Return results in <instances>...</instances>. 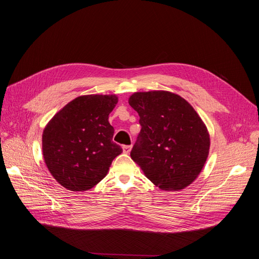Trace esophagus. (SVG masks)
<instances>
[{"label": "esophagus", "mask_w": 259, "mask_h": 259, "mask_svg": "<svg viewBox=\"0 0 259 259\" xmlns=\"http://www.w3.org/2000/svg\"><path fill=\"white\" fill-rule=\"evenodd\" d=\"M122 148H123V151H124L125 153H130L131 150H132V146H130V145H128V146H127V145H124Z\"/></svg>", "instance_id": "obj_1"}]
</instances>
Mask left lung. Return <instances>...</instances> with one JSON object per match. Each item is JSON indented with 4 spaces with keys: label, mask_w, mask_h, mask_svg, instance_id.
Segmentation results:
<instances>
[{
    "label": "left lung",
    "mask_w": 259,
    "mask_h": 259,
    "mask_svg": "<svg viewBox=\"0 0 259 259\" xmlns=\"http://www.w3.org/2000/svg\"><path fill=\"white\" fill-rule=\"evenodd\" d=\"M128 104L142 126L131 158L162 190L189 186L209 150L208 132L199 114L184 98L165 91L135 93Z\"/></svg>",
    "instance_id": "left-lung-1"
}]
</instances>
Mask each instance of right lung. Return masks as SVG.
<instances>
[{"mask_svg":"<svg viewBox=\"0 0 259 259\" xmlns=\"http://www.w3.org/2000/svg\"><path fill=\"white\" fill-rule=\"evenodd\" d=\"M115 95H86L70 101L54 115L42 136L43 156L53 177L71 191L96 186L122 148L112 142L109 114Z\"/></svg>","mask_w":259,"mask_h":259,"instance_id":"add662e5","label":"right lung"}]
</instances>
